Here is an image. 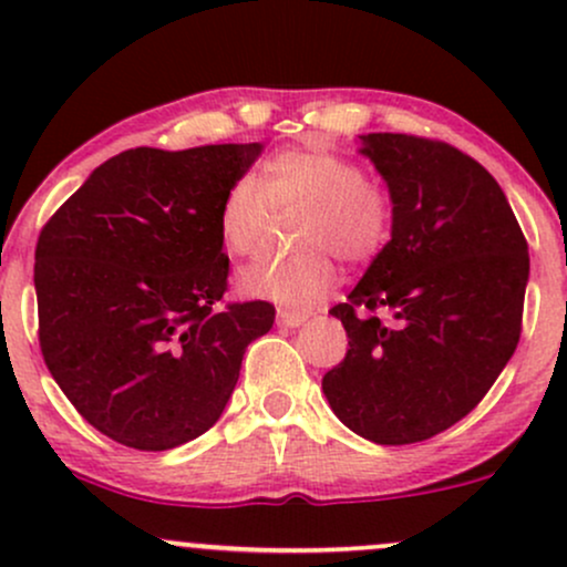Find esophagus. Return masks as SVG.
<instances>
[{"instance_id": "34e87169", "label": "esophagus", "mask_w": 567, "mask_h": 567, "mask_svg": "<svg viewBox=\"0 0 567 567\" xmlns=\"http://www.w3.org/2000/svg\"><path fill=\"white\" fill-rule=\"evenodd\" d=\"M306 320H309V317L301 315V311H277V324H282V328H301Z\"/></svg>"}]
</instances>
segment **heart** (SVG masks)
Returning a JSON list of instances; mask_svg holds the SVG:
<instances>
[{
  "mask_svg": "<svg viewBox=\"0 0 567 567\" xmlns=\"http://www.w3.org/2000/svg\"><path fill=\"white\" fill-rule=\"evenodd\" d=\"M269 210H298L290 220V237L298 247L243 269L239 292L290 309H306L333 290L336 258L373 261L392 231L386 188L328 148L279 152L266 159L258 181L243 175L226 188L218 234L231 256H252L261 247Z\"/></svg>",
  "mask_w": 567,
  "mask_h": 567,
  "instance_id": "heart-1",
  "label": "heart"
}]
</instances>
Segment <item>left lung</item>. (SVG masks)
<instances>
[{
	"mask_svg": "<svg viewBox=\"0 0 567 567\" xmlns=\"http://www.w3.org/2000/svg\"><path fill=\"white\" fill-rule=\"evenodd\" d=\"M357 152L389 188L392 239L330 309L349 351L322 392L354 434L410 445L472 413L512 360L528 243L496 178L458 148L368 133Z\"/></svg>",
	"mask_w": 567,
	"mask_h": 567,
	"instance_id": "8db88e82",
	"label": "left lung"
}]
</instances>
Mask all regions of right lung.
Here are the masks:
<instances>
[{"instance_id": "add662e5", "label": "right lung", "mask_w": 567, "mask_h": 567, "mask_svg": "<svg viewBox=\"0 0 567 567\" xmlns=\"http://www.w3.org/2000/svg\"><path fill=\"white\" fill-rule=\"evenodd\" d=\"M264 143L130 148L103 162L37 243L39 347L97 432L135 451L205 434L237 386L266 301L216 309L229 277L218 234L226 188Z\"/></svg>"}]
</instances>
